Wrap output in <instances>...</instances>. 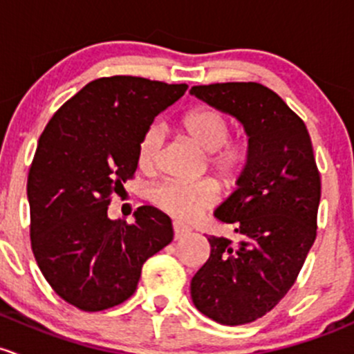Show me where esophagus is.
<instances>
[{"mask_svg": "<svg viewBox=\"0 0 354 354\" xmlns=\"http://www.w3.org/2000/svg\"><path fill=\"white\" fill-rule=\"evenodd\" d=\"M191 230H189L187 227H184V225H178V223H174V239L176 240H180L182 236L189 235Z\"/></svg>", "mask_w": 354, "mask_h": 354, "instance_id": "34e87169", "label": "esophagus"}]
</instances>
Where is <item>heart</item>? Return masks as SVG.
<instances>
[{
	"label": "heart",
	"mask_w": 354,
	"mask_h": 354,
	"mask_svg": "<svg viewBox=\"0 0 354 354\" xmlns=\"http://www.w3.org/2000/svg\"><path fill=\"white\" fill-rule=\"evenodd\" d=\"M180 127L207 155V169L225 189L239 187L252 160V145L249 138H230L232 124L223 112L207 105H198L185 112ZM162 147V129L148 127L140 138L136 162L143 172H151L158 162ZM150 201L163 213L180 221H191L213 207L218 201V187L213 180L196 184L163 182L150 191Z\"/></svg>",
	"instance_id": "1"
}]
</instances>
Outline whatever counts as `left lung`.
<instances>
[{"instance_id": "8db88e82", "label": "left lung", "mask_w": 354, "mask_h": 354, "mask_svg": "<svg viewBox=\"0 0 354 354\" xmlns=\"http://www.w3.org/2000/svg\"><path fill=\"white\" fill-rule=\"evenodd\" d=\"M192 95L245 127L252 160L214 216L239 242L207 236L209 259L191 281L199 312L225 326L254 322L295 285L317 236L320 174L305 122L256 82L198 85Z\"/></svg>"}]
</instances>
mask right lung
Wrapping results in <instances>:
<instances>
[{
	"label": "right lung",
	"mask_w": 354,
	"mask_h": 354,
	"mask_svg": "<svg viewBox=\"0 0 354 354\" xmlns=\"http://www.w3.org/2000/svg\"><path fill=\"white\" fill-rule=\"evenodd\" d=\"M187 90L140 76L83 86L47 122L28 170L32 252L50 288L85 312L126 301L145 262L174 239L162 211L140 206L134 223L107 209L136 172L140 138Z\"/></svg>",
	"instance_id": "obj_1"
}]
</instances>
